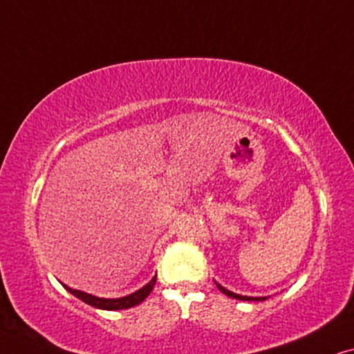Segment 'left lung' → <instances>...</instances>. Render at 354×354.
I'll return each instance as SVG.
<instances>
[{"mask_svg": "<svg viewBox=\"0 0 354 354\" xmlns=\"http://www.w3.org/2000/svg\"><path fill=\"white\" fill-rule=\"evenodd\" d=\"M216 286H218V288H220V290H221L223 293H225V295L231 297V298H236V300H243V301H263V300H266L265 297H245V295H237V293L226 290V288L221 287L220 283H216Z\"/></svg>", "mask_w": 354, "mask_h": 354, "instance_id": "left-lung-1", "label": "left lung"}]
</instances>
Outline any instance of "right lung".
Returning a JSON list of instances; mask_svg holds the SVG:
<instances>
[{
    "label": "right lung",
    "mask_w": 354,
    "mask_h": 354,
    "mask_svg": "<svg viewBox=\"0 0 354 354\" xmlns=\"http://www.w3.org/2000/svg\"><path fill=\"white\" fill-rule=\"evenodd\" d=\"M156 281H157V274L152 277V281L146 283L142 288H139L138 292L131 293V295L128 297H123V298H97L94 295H89V293H84V292H80V290H73V288L64 286L67 288L68 292L72 293V295H75L80 300L88 303V305H91L94 308H99V310H109V311H113V310H127V308H131V306H136L139 303L146 300L149 297V293L152 292L153 286H156Z\"/></svg>",
    "instance_id": "add662e5"
}]
</instances>
